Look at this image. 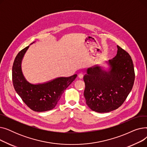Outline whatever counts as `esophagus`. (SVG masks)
Segmentation results:
<instances>
[{
  "mask_svg": "<svg viewBox=\"0 0 147 147\" xmlns=\"http://www.w3.org/2000/svg\"><path fill=\"white\" fill-rule=\"evenodd\" d=\"M78 77H79V79H83V74H82V73H80L79 74V76H78Z\"/></svg>",
  "mask_w": 147,
  "mask_h": 147,
  "instance_id": "1",
  "label": "esophagus"
}]
</instances>
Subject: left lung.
Wrapping results in <instances>:
<instances>
[{"mask_svg": "<svg viewBox=\"0 0 147 147\" xmlns=\"http://www.w3.org/2000/svg\"><path fill=\"white\" fill-rule=\"evenodd\" d=\"M117 55L107 63L109 71L96 65L86 69L84 96L88 106L98 113L117 109L125 102L135 80L133 61L129 54L117 46Z\"/></svg>", "mask_w": 147, "mask_h": 147, "instance_id": "1", "label": "left lung"}]
</instances>
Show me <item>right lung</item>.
Here are the masks:
<instances>
[{"mask_svg":"<svg viewBox=\"0 0 147 147\" xmlns=\"http://www.w3.org/2000/svg\"><path fill=\"white\" fill-rule=\"evenodd\" d=\"M29 46L21 50L15 58L12 66V82L18 95L29 108L42 112L55 108L65 89L76 78L77 74L68 78H58L42 84H33L26 80L22 73L21 61Z\"/></svg>","mask_w":147,"mask_h":147,"instance_id":"right-lung-1","label":"right lung"}]
</instances>
